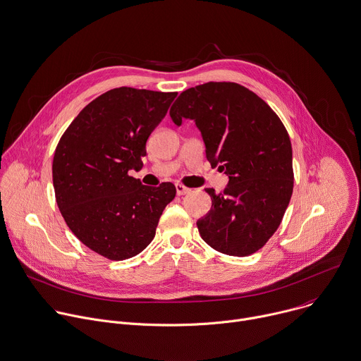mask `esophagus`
Returning a JSON list of instances; mask_svg holds the SVG:
<instances>
[{
    "label": "esophagus",
    "mask_w": 361,
    "mask_h": 361,
    "mask_svg": "<svg viewBox=\"0 0 361 361\" xmlns=\"http://www.w3.org/2000/svg\"><path fill=\"white\" fill-rule=\"evenodd\" d=\"M176 190H177L178 195H185V194H188L191 191L188 187H185L183 184H176Z\"/></svg>",
    "instance_id": "1"
}]
</instances>
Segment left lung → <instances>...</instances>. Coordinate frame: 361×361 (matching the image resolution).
<instances>
[{
  "instance_id": "8db88e82",
  "label": "left lung",
  "mask_w": 361,
  "mask_h": 361,
  "mask_svg": "<svg viewBox=\"0 0 361 361\" xmlns=\"http://www.w3.org/2000/svg\"><path fill=\"white\" fill-rule=\"evenodd\" d=\"M170 116L177 126L195 120L208 161L229 177L222 194L205 188L212 207L197 222L201 238L225 255L257 252L281 225L293 191L292 145L282 120L258 94L233 82L184 90Z\"/></svg>"
}]
</instances>
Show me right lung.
I'll list each match as a JSON object with an SVG mask.
<instances>
[{
	"label": "right lung",
	"instance_id": "1",
	"mask_svg": "<svg viewBox=\"0 0 361 361\" xmlns=\"http://www.w3.org/2000/svg\"><path fill=\"white\" fill-rule=\"evenodd\" d=\"M176 96L128 86L107 90L80 110L55 149L58 208L79 241L110 261L140 254L176 197L171 183L149 187L129 176L143 167L146 142Z\"/></svg>",
	"mask_w": 361,
	"mask_h": 361
}]
</instances>
